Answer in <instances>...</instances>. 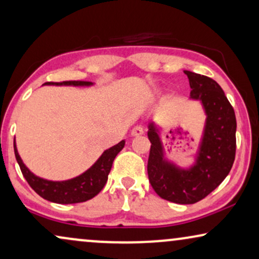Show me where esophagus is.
Returning <instances> with one entry per match:
<instances>
[{"label":"esophagus","instance_id":"esophagus-1","mask_svg":"<svg viewBox=\"0 0 259 259\" xmlns=\"http://www.w3.org/2000/svg\"><path fill=\"white\" fill-rule=\"evenodd\" d=\"M143 134V127L141 125H136L133 127L132 130V135L133 136H141Z\"/></svg>","mask_w":259,"mask_h":259}]
</instances>
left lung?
<instances>
[{
    "label": "left lung",
    "mask_w": 259,
    "mask_h": 259,
    "mask_svg": "<svg viewBox=\"0 0 259 259\" xmlns=\"http://www.w3.org/2000/svg\"><path fill=\"white\" fill-rule=\"evenodd\" d=\"M184 73L191 88L190 97L201 101L207 114L195 165L181 168L163 158L159 130L152 122L148 125L152 146L147 171L150 185L160 197L178 204H194L214 191L230 173L237 148V119L217 81L189 70Z\"/></svg>",
    "instance_id": "1"
}]
</instances>
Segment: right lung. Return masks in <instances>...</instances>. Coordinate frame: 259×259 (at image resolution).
<instances>
[{
  "label": "right lung",
  "instance_id": "right-lung-1",
  "mask_svg": "<svg viewBox=\"0 0 259 259\" xmlns=\"http://www.w3.org/2000/svg\"><path fill=\"white\" fill-rule=\"evenodd\" d=\"M45 84H56V86H91L88 81H63V82H47ZM125 141H120L118 145L111 147L101 154L97 162L88 168L86 172L75 177L73 179L64 182H52L39 178L26 167L25 163L19 155L14 142V153L22 176L37 194L48 201L60 204H71V203L86 202L93 198L103 190L107 182V177L112 167L114 158L123 149Z\"/></svg>",
  "mask_w": 259,
  "mask_h": 259
}]
</instances>
